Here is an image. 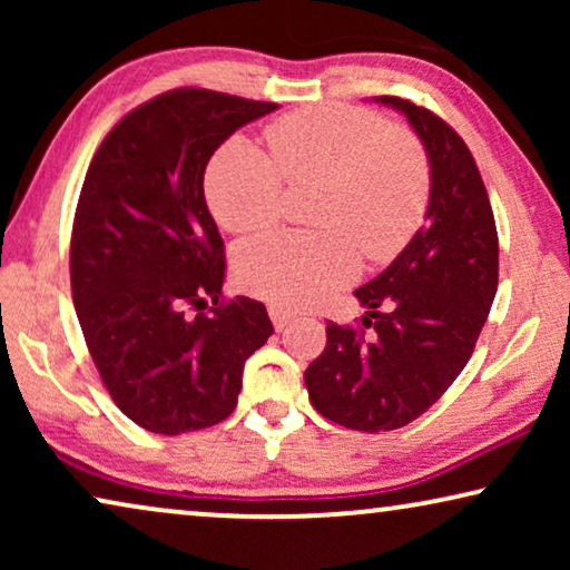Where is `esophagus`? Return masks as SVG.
Wrapping results in <instances>:
<instances>
[{"mask_svg": "<svg viewBox=\"0 0 570 570\" xmlns=\"http://www.w3.org/2000/svg\"><path fill=\"white\" fill-rule=\"evenodd\" d=\"M269 318H272V324H275V330H285V326L295 318V314H293L291 308L275 306V303H272V306H269Z\"/></svg>", "mask_w": 570, "mask_h": 570, "instance_id": "34e87169", "label": "esophagus"}]
</instances>
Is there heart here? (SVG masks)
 Instances as JSON below:
<instances>
[{
	"instance_id": "obj_1",
	"label": "heart",
	"mask_w": 570,
	"mask_h": 570,
	"mask_svg": "<svg viewBox=\"0 0 570 570\" xmlns=\"http://www.w3.org/2000/svg\"><path fill=\"white\" fill-rule=\"evenodd\" d=\"M272 160L244 137L225 142L205 176L207 205L230 233H254L283 213L291 186L322 184L314 220L324 233L279 230L236 256L238 283L285 308L322 303L357 272V254L392 259L423 223L431 170L423 147L357 106H311L267 127Z\"/></svg>"
}]
</instances>
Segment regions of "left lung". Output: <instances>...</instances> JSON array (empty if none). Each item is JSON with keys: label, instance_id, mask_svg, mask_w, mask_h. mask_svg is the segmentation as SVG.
I'll use <instances>...</instances> for the list:
<instances>
[{"label": "left lung", "instance_id": "8db88e82", "mask_svg": "<svg viewBox=\"0 0 570 570\" xmlns=\"http://www.w3.org/2000/svg\"><path fill=\"white\" fill-rule=\"evenodd\" d=\"M373 100L407 116L425 147V225L355 291L368 308L363 326L374 332L330 322L324 353L303 373L316 412L363 433L396 431L441 400L470 361L498 291L495 220L470 147L428 108Z\"/></svg>", "mask_w": 570, "mask_h": 570}]
</instances>
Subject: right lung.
<instances>
[{"label":"right lung","instance_id":"add662e5","mask_svg":"<svg viewBox=\"0 0 570 570\" xmlns=\"http://www.w3.org/2000/svg\"><path fill=\"white\" fill-rule=\"evenodd\" d=\"M275 108L163 92L108 131L85 176L69 248L75 311L116 407L150 433L228 417L244 363L275 332L264 303L223 301V238L205 202L217 147Z\"/></svg>","mask_w":570,"mask_h":570}]
</instances>
